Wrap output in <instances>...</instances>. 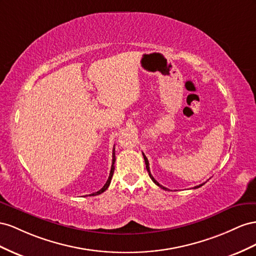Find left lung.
<instances>
[{
  "label": "left lung",
  "mask_w": 256,
  "mask_h": 256,
  "mask_svg": "<svg viewBox=\"0 0 256 256\" xmlns=\"http://www.w3.org/2000/svg\"><path fill=\"white\" fill-rule=\"evenodd\" d=\"M142 156H144V164H146V168H147V170H148V172H149V176H150V178H151V180L153 181V182H154V184H156V186H158L160 188H163V190H165V191H166V190H168V188H164L162 184H158V182L154 179V178H153V176H152V174H151V172H150V167H149V162H148V158H147V156H146L144 154V153H142ZM202 184H200V186H196L194 188H200V186H202Z\"/></svg>",
  "instance_id": "1"
}]
</instances>
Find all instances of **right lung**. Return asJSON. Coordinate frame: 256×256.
<instances>
[{
	"label": "right lung",
	"instance_id": "right-lung-1",
	"mask_svg": "<svg viewBox=\"0 0 256 256\" xmlns=\"http://www.w3.org/2000/svg\"><path fill=\"white\" fill-rule=\"evenodd\" d=\"M114 162H116V153H114V150H112V170H110V174H109V177H108V179H107V181H106V184H104V186L102 188L100 191H98V192H96V193H93V194H91V195H98V194H102L103 192H105L106 190L108 188V186H109V184H110V181H112V174H114Z\"/></svg>",
	"mask_w": 256,
	"mask_h": 256
}]
</instances>
